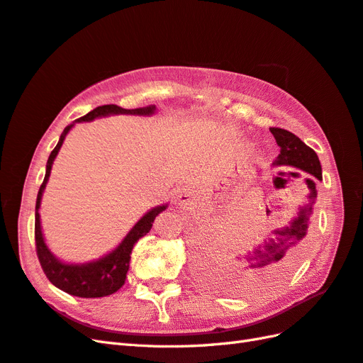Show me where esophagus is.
I'll return each mask as SVG.
<instances>
[{"label": "esophagus", "instance_id": "obj_1", "mask_svg": "<svg viewBox=\"0 0 363 363\" xmlns=\"http://www.w3.org/2000/svg\"><path fill=\"white\" fill-rule=\"evenodd\" d=\"M191 200H192V195H191V192L188 189H183L179 194V197H177V201H179L180 206H188L191 203Z\"/></svg>", "mask_w": 363, "mask_h": 363}]
</instances>
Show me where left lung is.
<instances>
[{
	"mask_svg": "<svg viewBox=\"0 0 363 363\" xmlns=\"http://www.w3.org/2000/svg\"><path fill=\"white\" fill-rule=\"evenodd\" d=\"M270 133L281 148L273 164L299 169L296 174L299 177H306L310 194L307 203L299 209L298 217L290 223V226L275 230V238L264 241L262 246H258L252 253L242 257L238 255L235 258L228 257V253H220L218 258L221 259L206 258L201 262L200 279L208 287L224 295H246L278 281L295 266L302 252L301 241L307 233L313 204L318 195L316 183L322 180L320 162L318 154L293 133L282 128H270Z\"/></svg>",
	"mask_w": 363,
	"mask_h": 363,
	"instance_id": "left-lung-1",
	"label": "left lung"
}]
</instances>
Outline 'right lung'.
<instances>
[{
	"mask_svg": "<svg viewBox=\"0 0 363 363\" xmlns=\"http://www.w3.org/2000/svg\"><path fill=\"white\" fill-rule=\"evenodd\" d=\"M154 111H155L154 105L145 106V108H135V110H125L117 105L97 106V108H94L93 111L79 117V119H76L72 125L65 126V130L60 137V142H57L55 150L50 154V157L47 160L45 177L41 188H39L38 197H36V209H35L36 255L48 281H50L55 287L68 293V295L79 296V298H102V296L113 295V293L119 290L125 284L126 273H128V269H130L131 250L134 247V244L151 230L155 217L166 209V204L157 206V208L146 212L143 217L134 224V228L128 232V235H126L119 246L108 255H105L104 258L91 261V262H85V264H67L57 259L55 255L48 250L47 244L44 241L38 211H39V206H41V199H43V192L45 189V184L48 182V177H50L52 164L56 159L57 152L61 150L65 135L72 130V126L76 122H90V121H94L96 117L110 116V114L150 116Z\"/></svg>",
	"mask_w": 363,
	"mask_h": 363,
	"instance_id": "add662e5",
	"label": "right lung"
}]
</instances>
